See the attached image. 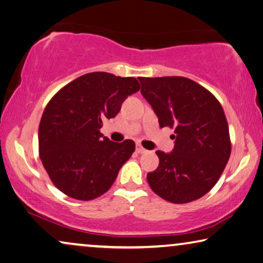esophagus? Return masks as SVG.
<instances>
[{"label":"esophagus","mask_w":263,"mask_h":263,"mask_svg":"<svg viewBox=\"0 0 263 263\" xmlns=\"http://www.w3.org/2000/svg\"><path fill=\"white\" fill-rule=\"evenodd\" d=\"M136 152L139 153V154H145V153H148L147 149H144L141 144L136 145Z\"/></svg>","instance_id":"34e87169"}]
</instances>
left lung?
Instances as JSON below:
<instances>
[{"instance_id": "8db88e82", "label": "left lung", "mask_w": 263, "mask_h": 263, "mask_svg": "<svg viewBox=\"0 0 263 263\" xmlns=\"http://www.w3.org/2000/svg\"><path fill=\"white\" fill-rule=\"evenodd\" d=\"M141 94L159 118L175 128L171 153L156 152L160 163L147 174L153 192L172 203L205 195L219 181L230 156L223 109L211 91L182 76L139 78Z\"/></svg>"}]
</instances>
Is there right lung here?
<instances>
[{
	"label": "right lung",
	"instance_id": "right-lung-1",
	"mask_svg": "<svg viewBox=\"0 0 263 263\" xmlns=\"http://www.w3.org/2000/svg\"><path fill=\"white\" fill-rule=\"evenodd\" d=\"M139 90L135 78L95 71L56 92L39 127L40 159L56 188L72 199L89 201L111 187L135 143L112 142L100 129Z\"/></svg>",
	"mask_w": 263,
	"mask_h": 263
}]
</instances>
